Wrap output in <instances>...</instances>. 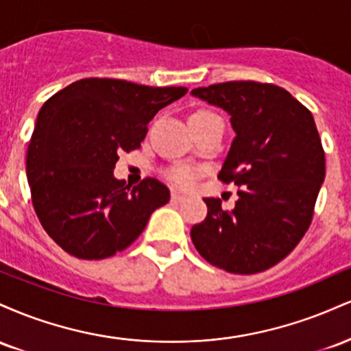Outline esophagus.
Returning a JSON list of instances; mask_svg holds the SVG:
<instances>
[{
    "instance_id": "34e87169",
    "label": "esophagus",
    "mask_w": 351,
    "mask_h": 351,
    "mask_svg": "<svg viewBox=\"0 0 351 351\" xmlns=\"http://www.w3.org/2000/svg\"><path fill=\"white\" fill-rule=\"evenodd\" d=\"M171 201L173 203H183V201H186V195H183V193H178V191H173Z\"/></svg>"
}]
</instances>
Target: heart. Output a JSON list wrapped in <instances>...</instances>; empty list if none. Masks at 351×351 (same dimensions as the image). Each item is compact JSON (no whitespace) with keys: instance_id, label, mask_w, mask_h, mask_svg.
Listing matches in <instances>:
<instances>
[{"instance_id":"heart-1","label":"heart","mask_w":351,"mask_h":351,"mask_svg":"<svg viewBox=\"0 0 351 351\" xmlns=\"http://www.w3.org/2000/svg\"><path fill=\"white\" fill-rule=\"evenodd\" d=\"M195 170L188 167H178L170 171V178L180 184H191L195 180Z\"/></svg>"}]
</instances>
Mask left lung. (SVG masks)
<instances>
[{
	"label": "left lung",
	"instance_id": "left-lung-1",
	"mask_svg": "<svg viewBox=\"0 0 351 351\" xmlns=\"http://www.w3.org/2000/svg\"><path fill=\"white\" fill-rule=\"evenodd\" d=\"M193 97L223 108L234 130L217 178L234 183L236 206L204 198L208 215L191 228L196 251L231 274L280 263L310 226L325 180V153L310 112L285 88L252 80L215 84Z\"/></svg>",
	"mask_w": 351,
	"mask_h": 351
}]
</instances>
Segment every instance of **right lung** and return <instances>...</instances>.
<instances>
[{
    "label": "right lung",
    "mask_w": 351,
    "mask_h": 351,
    "mask_svg": "<svg viewBox=\"0 0 351 351\" xmlns=\"http://www.w3.org/2000/svg\"><path fill=\"white\" fill-rule=\"evenodd\" d=\"M186 87H148L119 79H80L39 110L27 145L26 176L43 228L79 259H106L142 234L170 201L162 181L125 186L119 153L140 148L160 108Z\"/></svg>",
    "instance_id": "add662e5"
}]
</instances>
